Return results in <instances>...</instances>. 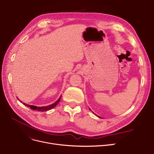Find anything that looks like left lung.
<instances>
[{
	"mask_svg": "<svg viewBox=\"0 0 154 154\" xmlns=\"http://www.w3.org/2000/svg\"><path fill=\"white\" fill-rule=\"evenodd\" d=\"M98 117H99V118H100V116H98Z\"/></svg>",
	"mask_w": 154,
	"mask_h": 154,
	"instance_id": "left-lung-1",
	"label": "left lung"
}]
</instances>
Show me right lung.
Here are the masks:
<instances>
[{"label":"right lung","instance_id":"obj_1","mask_svg":"<svg viewBox=\"0 0 154 154\" xmlns=\"http://www.w3.org/2000/svg\"><path fill=\"white\" fill-rule=\"evenodd\" d=\"M60 97H61V96L59 97V98L56 102H54L53 104H51V105L46 106L38 107V106H33V105H28V104H26V103H23V104L25 105V106L29 107V108H31V109H33V110H38L39 111H48V110H49L51 109L54 108L58 104V103H59L60 100ZM20 102H22V101H20Z\"/></svg>","mask_w":154,"mask_h":154}]
</instances>
